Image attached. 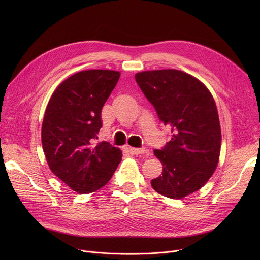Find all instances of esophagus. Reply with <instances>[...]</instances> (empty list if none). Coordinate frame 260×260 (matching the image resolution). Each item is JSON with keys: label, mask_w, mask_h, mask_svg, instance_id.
Segmentation results:
<instances>
[{"label": "esophagus", "mask_w": 260, "mask_h": 260, "mask_svg": "<svg viewBox=\"0 0 260 260\" xmlns=\"http://www.w3.org/2000/svg\"><path fill=\"white\" fill-rule=\"evenodd\" d=\"M126 149L133 155H140V154H145V156L148 155L146 149L142 148V147L141 148H136V147H132V146H126Z\"/></svg>", "instance_id": "34e87169"}]
</instances>
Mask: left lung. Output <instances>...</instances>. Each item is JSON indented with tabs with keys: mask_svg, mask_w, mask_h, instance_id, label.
Returning a JSON list of instances; mask_svg holds the SVG:
<instances>
[{
	"mask_svg": "<svg viewBox=\"0 0 260 260\" xmlns=\"http://www.w3.org/2000/svg\"><path fill=\"white\" fill-rule=\"evenodd\" d=\"M135 79L172 132L171 141L154 151L163 171L152 186L163 196L181 199L206 184L218 165L221 131L216 103L198 79L181 71L142 72Z\"/></svg>",
	"mask_w": 260,
	"mask_h": 260,
	"instance_id": "obj_1",
	"label": "left lung"
}]
</instances>
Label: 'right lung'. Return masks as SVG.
Returning <instances> with one entry per match:
<instances>
[{
    "label": "right lung",
    "instance_id": "1",
    "mask_svg": "<svg viewBox=\"0 0 260 260\" xmlns=\"http://www.w3.org/2000/svg\"><path fill=\"white\" fill-rule=\"evenodd\" d=\"M119 78L115 71L77 73L62 82L47 104L43 151L51 172L77 193L104 186L122 159L120 148L97 143L102 107Z\"/></svg>",
    "mask_w": 260,
    "mask_h": 260
}]
</instances>
